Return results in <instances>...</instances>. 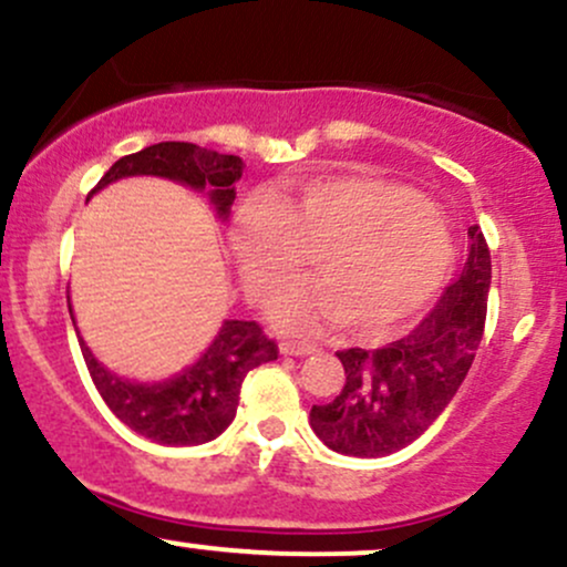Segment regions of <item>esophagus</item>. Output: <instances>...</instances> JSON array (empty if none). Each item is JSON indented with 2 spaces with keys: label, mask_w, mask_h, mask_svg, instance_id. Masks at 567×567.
I'll return each instance as SVG.
<instances>
[{
  "label": "esophagus",
  "mask_w": 567,
  "mask_h": 567,
  "mask_svg": "<svg viewBox=\"0 0 567 567\" xmlns=\"http://www.w3.org/2000/svg\"><path fill=\"white\" fill-rule=\"evenodd\" d=\"M279 351L290 357H306V354H315L317 347L315 343H303V341H282L279 343Z\"/></svg>",
  "instance_id": "esophagus-1"
}]
</instances>
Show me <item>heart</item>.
<instances>
[{
  "instance_id": "heart-1",
  "label": "heart",
  "mask_w": 567,
  "mask_h": 567,
  "mask_svg": "<svg viewBox=\"0 0 567 567\" xmlns=\"http://www.w3.org/2000/svg\"><path fill=\"white\" fill-rule=\"evenodd\" d=\"M247 296L271 303L311 256L317 285L277 306L292 330L341 322L357 338L394 333L424 306L453 261L437 207L368 173L317 175L247 202L231 231Z\"/></svg>"
}]
</instances>
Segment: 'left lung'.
Returning <instances> with one entry per match:
<instances>
[{
    "label": "left lung",
    "instance_id": "obj_1",
    "mask_svg": "<svg viewBox=\"0 0 567 567\" xmlns=\"http://www.w3.org/2000/svg\"><path fill=\"white\" fill-rule=\"evenodd\" d=\"M491 250L470 226V258L432 311L400 341L336 351L347 383L309 413L311 429L336 453L379 458L419 440L470 373L485 333Z\"/></svg>",
    "mask_w": 567,
    "mask_h": 567
}]
</instances>
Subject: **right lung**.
<instances>
[{"label": "right lung", "mask_w": 567, "mask_h": 567, "mask_svg": "<svg viewBox=\"0 0 567 567\" xmlns=\"http://www.w3.org/2000/svg\"><path fill=\"white\" fill-rule=\"evenodd\" d=\"M127 175H159L207 188L218 216H226L237 194L234 184L243 178V159L202 148L197 143H154L143 152L116 159L93 192ZM80 347L90 379L109 410L133 432L162 445H199L218 437L234 421L245 375L279 354L277 341L266 336L258 322L226 320L197 365L184 370L178 379L148 386L116 379L90 354L84 341Z\"/></svg>", "instance_id": "add662e5"}]
</instances>
